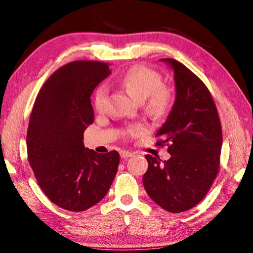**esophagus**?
I'll use <instances>...</instances> for the list:
<instances>
[{
	"label": "esophagus",
	"instance_id": "34e87169",
	"mask_svg": "<svg viewBox=\"0 0 253 253\" xmlns=\"http://www.w3.org/2000/svg\"><path fill=\"white\" fill-rule=\"evenodd\" d=\"M120 154H121V157H122L123 159H128V158L133 156V153L128 152V151H121V153H120Z\"/></svg>",
	"mask_w": 253,
	"mask_h": 253
}]
</instances>
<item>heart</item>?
Returning <instances> with one entry per match:
<instances>
[{
	"label": "heart",
	"instance_id": "b5f03b06",
	"mask_svg": "<svg viewBox=\"0 0 253 253\" xmlns=\"http://www.w3.org/2000/svg\"><path fill=\"white\" fill-rule=\"evenodd\" d=\"M120 83L139 100L145 99V108L154 115L165 114L172 103V91L163 84L161 74L144 65L129 69L120 79ZM109 88L102 84L93 95V105L97 112H102L108 100ZM147 128L141 124L129 125L125 130L127 137H137L145 133Z\"/></svg>",
	"mask_w": 253,
	"mask_h": 253
}]
</instances>
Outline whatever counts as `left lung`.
I'll return each mask as SVG.
<instances>
[{"mask_svg":"<svg viewBox=\"0 0 253 253\" xmlns=\"http://www.w3.org/2000/svg\"><path fill=\"white\" fill-rule=\"evenodd\" d=\"M174 70L176 98L156 145L168 147L171 158L145 155L149 167L142 182L152 200L179 213L200 203L217 176L222 144L216 105L202 80L173 58H163Z\"/></svg>","mask_w":253,"mask_h":253,"instance_id":"1","label":"left lung"}]
</instances>
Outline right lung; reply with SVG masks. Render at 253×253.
<instances>
[{
	"label": "right lung",
	"instance_id": "1",
	"mask_svg": "<svg viewBox=\"0 0 253 253\" xmlns=\"http://www.w3.org/2000/svg\"><path fill=\"white\" fill-rule=\"evenodd\" d=\"M109 65L95 60L64 64L48 78L33 106L26 133L29 163L49 200L65 210L97 204L118 171L117 151L98 154L83 142L94 121L91 93L111 74Z\"/></svg>",
	"mask_w": 253,
	"mask_h": 253
}]
</instances>
